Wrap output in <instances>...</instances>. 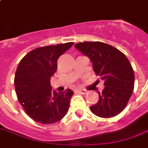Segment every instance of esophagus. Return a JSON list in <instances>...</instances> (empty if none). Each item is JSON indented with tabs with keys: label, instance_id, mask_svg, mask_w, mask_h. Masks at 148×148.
Masks as SVG:
<instances>
[{
	"label": "esophagus",
	"instance_id": "1",
	"mask_svg": "<svg viewBox=\"0 0 148 148\" xmlns=\"http://www.w3.org/2000/svg\"><path fill=\"white\" fill-rule=\"evenodd\" d=\"M77 92L83 94V95H86V94H88V90H84V89H80V90H77Z\"/></svg>",
	"mask_w": 148,
	"mask_h": 148
}]
</instances>
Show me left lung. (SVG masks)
<instances>
[{"mask_svg":"<svg viewBox=\"0 0 148 148\" xmlns=\"http://www.w3.org/2000/svg\"><path fill=\"white\" fill-rule=\"evenodd\" d=\"M74 47L90 58L96 75L104 81L97 103L90 107L91 112L104 118L120 114L134 87V73L128 59L121 51L103 42L84 41Z\"/></svg>","mask_w":148,"mask_h":148,"instance_id":"1","label":"left lung"}]
</instances>
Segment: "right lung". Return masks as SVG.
I'll return each instance as SVG.
<instances>
[{
	"instance_id": "add662e5",
	"label": "right lung",
	"mask_w": 148,
	"mask_h": 148,
	"mask_svg": "<svg viewBox=\"0 0 148 148\" xmlns=\"http://www.w3.org/2000/svg\"><path fill=\"white\" fill-rule=\"evenodd\" d=\"M73 42L38 47L27 53L17 66L14 86L17 100L34 121L51 124L67 114L74 92L52 90L51 77L57 71L58 60Z\"/></svg>"
}]
</instances>
